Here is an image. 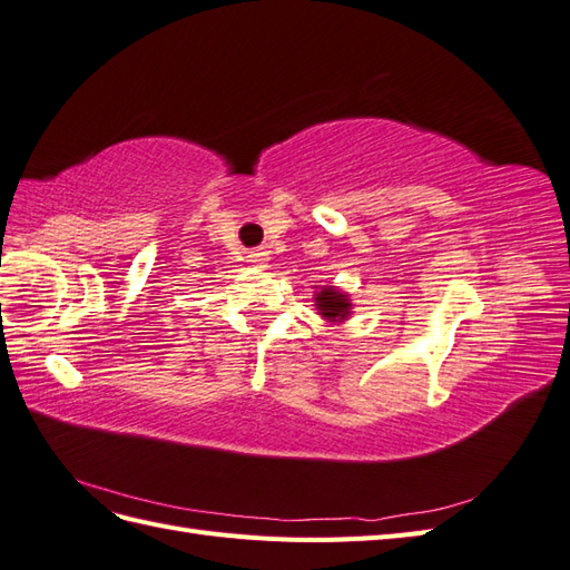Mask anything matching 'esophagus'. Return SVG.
<instances>
[{"label": "esophagus", "instance_id": "esophagus-1", "mask_svg": "<svg viewBox=\"0 0 570 570\" xmlns=\"http://www.w3.org/2000/svg\"><path fill=\"white\" fill-rule=\"evenodd\" d=\"M247 262H249L254 268L264 271V268H268V252H264V249H254V252H249Z\"/></svg>", "mask_w": 570, "mask_h": 570}]
</instances>
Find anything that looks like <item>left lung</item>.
I'll return each instance as SVG.
<instances>
[{
    "label": "left lung",
    "instance_id": "8db88e82",
    "mask_svg": "<svg viewBox=\"0 0 570 570\" xmlns=\"http://www.w3.org/2000/svg\"><path fill=\"white\" fill-rule=\"evenodd\" d=\"M314 306L323 321L331 325H342L347 318H352V297L347 292L335 285H323L314 292Z\"/></svg>",
    "mask_w": 570,
    "mask_h": 570
}]
</instances>
